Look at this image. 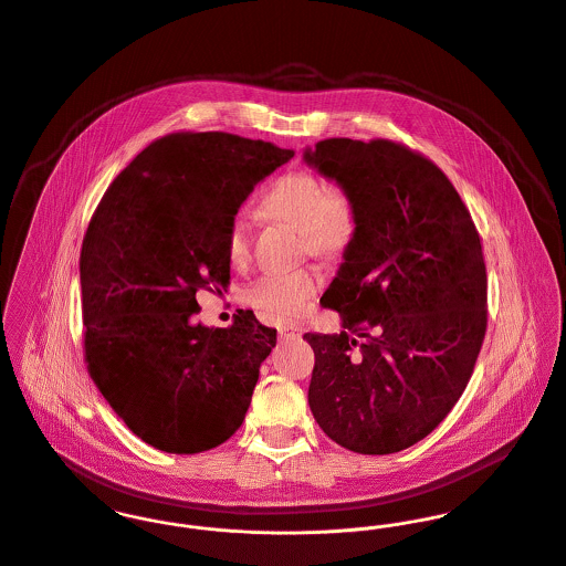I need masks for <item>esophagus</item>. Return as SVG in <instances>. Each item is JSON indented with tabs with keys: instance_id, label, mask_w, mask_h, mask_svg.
<instances>
[{
	"instance_id": "34e87169",
	"label": "esophagus",
	"mask_w": 566,
	"mask_h": 566,
	"mask_svg": "<svg viewBox=\"0 0 566 566\" xmlns=\"http://www.w3.org/2000/svg\"><path fill=\"white\" fill-rule=\"evenodd\" d=\"M302 334V329L295 325V323H284L282 327H280V336L282 338H297Z\"/></svg>"
}]
</instances>
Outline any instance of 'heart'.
<instances>
[{"instance_id":"1","label":"heart","mask_w":566,"mask_h":566,"mask_svg":"<svg viewBox=\"0 0 566 566\" xmlns=\"http://www.w3.org/2000/svg\"><path fill=\"white\" fill-rule=\"evenodd\" d=\"M262 210L277 221L300 228L302 250L336 262L360 232V210L354 195L338 182H325L311 169L280 176L262 195ZM253 228L248 210H237L226 230V252L234 264L252 258ZM321 286L316 269L264 273L243 291V300L266 316L302 313Z\"/></svg>"}]
</instances>
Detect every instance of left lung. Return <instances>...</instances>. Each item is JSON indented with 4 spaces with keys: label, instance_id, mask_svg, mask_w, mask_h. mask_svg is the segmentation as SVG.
Returning <instances> with one entry per match:
<instances>
[{
    "label": "left lung",
    "instance_id": "obj_1",
    "mask_svg": "<svg viewBox=\"0 0 566 566\" xmlns=\"http://www.w3.org/2000/svg\"><path fill=\"white\" fill-rule=\"evenodd\" d=\"M306 163L360 210V232L321 297L343 329L304 334L308 403L340 447L395 453L439 428L471 379L489 323L482 239L449 178L403 143L325 138Z\"/></svg>",
    "mask_w": 566,
    "mask_h": 566
}]
</instances>
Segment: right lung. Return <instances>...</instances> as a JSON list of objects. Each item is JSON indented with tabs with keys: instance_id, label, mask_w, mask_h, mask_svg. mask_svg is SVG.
<instances>
[{
	"instance_id": "1",
	"label": "right lung",
	"mask_w": 566,
	"mask_h": 566,
	"mask_svg": "<svg viewBox=\"0 0 566 566\" xmlns=\"http://www.w3.org/2000/svg\"><path fill=\"white\" fill-rule=\"evenodd\" d=\"M291 149L228 132L149 143L97 203L80 252L84 363L117 417L147 444L199 453L243 423L275 327L241 311L195 323L197 291L230 282L226 230Z\"/></svg>"
}]
</instances>
